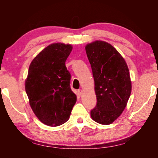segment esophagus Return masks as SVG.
I'll list each match as a JSON object with an SVG mask.
<instances>
[{
  "mask_svg": "<svg viewBox=\"0 0 158 158\" xmlns=\"http://www.w3.org/2000/svg\"><path fill=\"white\" fill-rule=\"evenodd\" d=\"M82 89H78V91H77V93H78V95H81L82 94Z\"/></svg>",
  "mask_w": 158,
  "mask_h": 158,
  "instance_id": "1",
  "label": "esophagus"
}]
</instances>
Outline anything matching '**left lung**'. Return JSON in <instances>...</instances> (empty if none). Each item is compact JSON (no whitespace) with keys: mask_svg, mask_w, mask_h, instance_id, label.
Wrapping results in <instances>:
<instances>
[{"mask_svg":"<svg viewBox=\"0 0 158 158\" xmlns=\"http://www.w3.org/2000/svg\"><path fill=\"white\" fill-rule=\"evenodd\" d=\"M92 67L97 98L91 111L93 120L110 125L121 115L131 94V81L125 59L106 41H95L85 47Z\"/></svg>","mask_w":158,"mask_h":158,"instance_id":"8db88e82","label":"left lung"}]
</instances>
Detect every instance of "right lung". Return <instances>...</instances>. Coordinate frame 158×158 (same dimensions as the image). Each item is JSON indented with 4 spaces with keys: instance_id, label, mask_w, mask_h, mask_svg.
Listing matches in <instances>:
<instances>
[{
    "instance_id": "add662e5",
    "label": "right lung",
    "mask_w": 158,
    "mask_h": 158,
    "mask_svg": "<svg viewBox=\"0 0 158 158\" xmlns=\"http://www.w3.org/2000/svg\"><path fill=\"white\" fill-rule=\"evenodd\" d=\"M72 50L70 44L49 45L33 59L28 70L25 88L31 108L49 127L67 121L76 102L70 87L71 75L65 66Z\"/></svg>"
}]
</instances>
